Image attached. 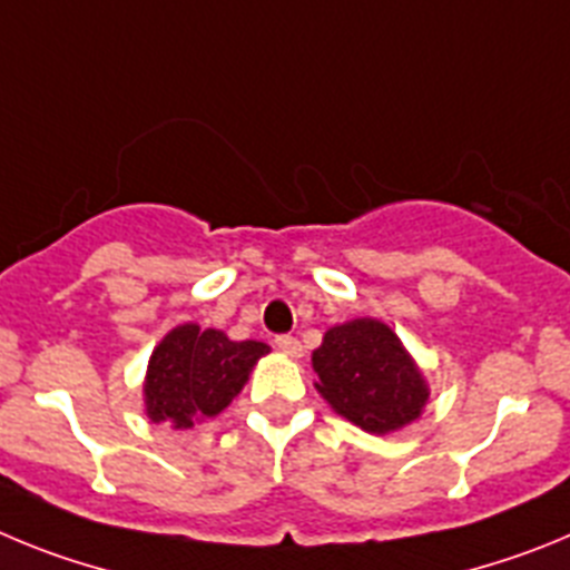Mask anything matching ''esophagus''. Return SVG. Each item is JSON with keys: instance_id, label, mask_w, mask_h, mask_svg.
Instances as JSON below:
<instances>
[{"instance_id": "1", "label": "esophagus", "mask_w": 570, "mask_h": 570, "mask_svg": "<svg viewBox=\"0 0 570 570\" xmlns=\"http://www.w3.org/2000/svg\"><path fill=\"white\" fill-rule=\"evenodd\" d=\"M276 347H279L282 354H288V356H302V342L296 340V336H291V334H279L276 336Z\"/></svg>"}]
</instances>
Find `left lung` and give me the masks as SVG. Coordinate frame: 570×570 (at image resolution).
Returning <instances> with one entry per match:
<instances>
[{
    "label": "left lung",
    "instance_id": "obj_1",
    "mask_svg": "<svg viewBox=\"0 0 570 570\" xmlns=\"http://www.w3.org/2000/svg\"><path fill=\"white\" fill-rule=\"evenodd\" d=\"M314 371L320 376L316 391L336 414L371 434L414 422L428 400L422 374L402 342L376 320L331 328L314 351Z\"/></svg>",
    "mask_w": 570,
    "mask_h": 570
}]
</instances>
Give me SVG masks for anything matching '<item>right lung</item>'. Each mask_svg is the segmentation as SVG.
I'll return each mask as SVG.
<instances>
[{"label": "right lung", "instance_id": "obj_1", "mask_svg": "<svg viewBox=\"0 0 570 570\" xmlns=\"http://www.w3.org/2000/svg\"><path fill=\"white\" fill-rule=\"evenodd\" d=\"M262 354H268L265 342H234L223 331L179 325L150 356L145 380L148 416L174 428L216 416L239 394Z\"/></svg>", "mask_w": 570, "mask_h": 570}]
</instances>
